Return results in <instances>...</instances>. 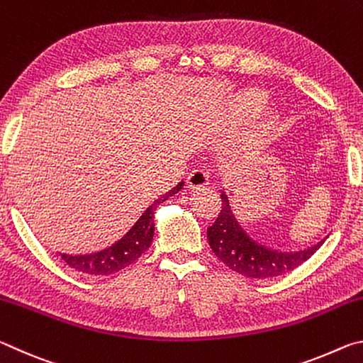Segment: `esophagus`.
Here are the masks:
<instances>
[{
	"label": "esophagus",
	"mask_w": 363,
	"mask_h": 363,
	"mask_svg": "<svg viewBox=\"0 0 363 363\" xmlns=\"http://www.w3.org/2000/svg\"><path fill=\"white\" fill-rule=\"evenodd\" d=\"M208 184H210V176H208L205 171L196 169L194 173H190L187 177V187L194 190L205 189Z\"/></svg>",
	"instance_id": "obj_1"
}]
</instances>
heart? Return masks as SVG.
I'll list each match as a JSON object with an SVG mask.
<instances>
[{
    "label": "heart",
    "mask_w": 363,
    "mask_h": 363,
    "mask_svg": "<svg viewBox=\"0 0 363 363\" xmlns=\"http://www.w3.org/2000/svg\"><path fill=\"white\" fill-rule=\"evenodd\" d=\"M267 102L269 96L261 89H248L238 97V107H240L242 112L250 115L259 113L267 106ZM272 118H275V116H272Z\"/></svg>",
    "instance_id": "b5f03b06"
}]
</instances>
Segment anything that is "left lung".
Segmentation results:
<instances>
[{
    "label": "left lung",
    "instance_id": "left-lung-1",
    "mask_svg": "<svg viewBox=\"0 0 363 363\" xmlns=\"http://www.w3.org/2000/svg\"><path fill=\"white\" fill-rule=\"evenodd\" d=\"M223 210L211 227H208L206 235L213 253L223 261L227 267L250 279H272L284 275L306 262L315 251L322 247L328 235L312 247L298 251H285L269 248L256 242L243 229L237 219L227 194L220 192Z\"/></svg>",
    "mask_w": 363,
    "mask_h": 363
}]
</instances>
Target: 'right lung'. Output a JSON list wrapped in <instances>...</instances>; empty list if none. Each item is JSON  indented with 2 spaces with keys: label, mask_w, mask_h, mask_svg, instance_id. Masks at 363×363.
Instances as JSON below:
<instances>
[{
  "label": "right lung",
  "mask_w": 363,
  "mask_h": 363,
  "mask_svg": "<svg viewBox=\"0 0 363 363\" xmlns=\"http://www.w3.org/2000/svg\"><path fill=\"white\" fill-rule=\"evenodd\" d=\"M184 187V181L153 201L149 208L140 214L139 219L133 224V227L123 235L120 240L110 245V247L93 251V253L84 255H69L60 253L62 259L69 264L72 269L79 270L83 274L89 275H110L125 269L140 257V255L150 247L153 232H155V224H153V216H155L157 206L169 196L176 195Z\"/></svg>",
  "instance_id": "obj_1"
}]
</instances>
